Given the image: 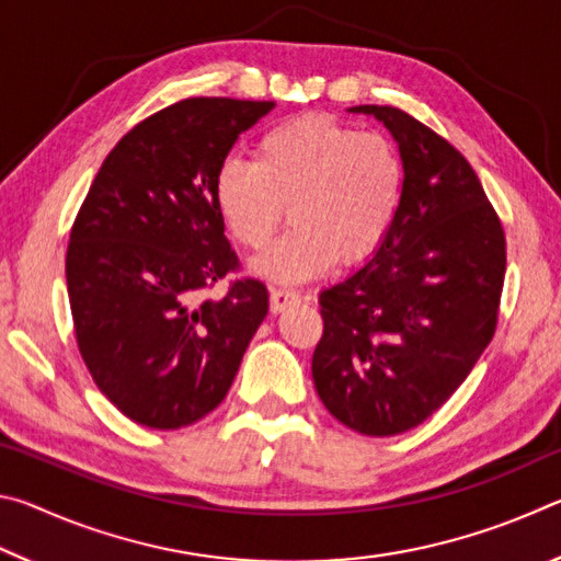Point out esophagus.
Listing matches in <instances>:
<instances>
[{"instance_id": "obj_1", "label": "esophagus", "mask_w": 561, "mask_h": 561, "mask_svg": "<svg viewBox=\"0 0 561 561\" xmlns=\"http://www.w3.org/2000/svg\"><path fill=\"white\" fill-rule=\"evenodd\" d=\"M299 299H301V294L294 291V289H279V287H274V289L270 291V304H272L274 314H277V311H282V309L291 307V304H297Z\"/></svg>"}]
</instances>
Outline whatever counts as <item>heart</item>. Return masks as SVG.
<instances>
[{"label": "heart", "instance_id": "b5f03b06", "mask_svg": "<svg viewBox=\"0 0 561 561\" xmlns=\"http://www.w3.org/2000/svg\"><path fill=\"white\" fill-rule=\"evenodd\" d=\"M401 193L403 165L391 140L321 113L277 123L260 138L254 163L230 158L215 178L217 210L244 250H264L289 215V232L254 262L277 282L368 257Z\"/></svg>", "mask_w": 561, "mask_h": 561}]
</instances>
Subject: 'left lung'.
<instances>
[{
  "mask_svg": "<svg viewBox=\"0 0 561 561\" xmlns=\"http://www.w3.org/2000/svg\"><path fill=\"white\" fill-rule=\"evenodd\" d=\"M393 133L403 193L358 272L319 294L317 393L351 431L398 435L431 417L495 336L505 230L472 165L393 106H354Z\"/></svg>",
  "mask_w": 561,
  "mask_h": 561,
  "instance_id": "1",
  "label": "left lung"
}]
</instances>
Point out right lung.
<instances>
[{
    "instance_id": "add662e5",
    "label": "right lung",
    "mask_w": 561,
    "mask_h": 561,
    "mask_svg": "<svg viewBox=\"0 0 561 561\" xmlns=\"http://www.w3.org/2000/svg\"><path fill=\"white\" fill-rule=\"evenodd\" d=\"M274 101L195 96L123 136L93 178L66 250L76 344L99 391L130 421L175 431L215 411L267 317L240 272L215 178Z\"/></svg>"
}]
</instances>
